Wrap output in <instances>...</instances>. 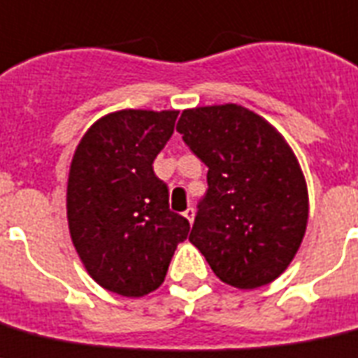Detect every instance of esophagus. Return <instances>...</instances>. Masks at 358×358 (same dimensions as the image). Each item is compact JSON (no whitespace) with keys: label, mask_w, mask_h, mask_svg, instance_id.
Segmentation results:
<instances>
[{"label":"esophagus","mask_w":358,"mask_h":358,"mask_svg":"<svg viewBox=\"0 0 358 358\" xmlns=\"http://www.w3.org/2000/svg\"><path fill=\"white\" fill-rule=\"evenodd\" d=\"M182 214H185V218H187L188 222L192 224V222H194V216H196V210H194L192 207H188L187 210H185V213H182Z\"/></svg>","instance_id":"34e87169"}]
</instances>
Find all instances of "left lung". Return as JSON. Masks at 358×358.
<instances>
[{
  "mask_svg": "<svg viewBox=\"0 0 358 358\" xmlns=\"http://www.w3.org/2000/svg\"><path fill=\"white\" fill-rule=\"evenodd\" d=\"M177 131L208 168L188 240L231 287L251 290L277 279L308 218L307 185L290 145L234 103L188 108Z\"/></svg>",
  "mask_w": 358,
  "mask_h": 358,
  "instance_id": "left-lung-1",
  "label": "left lung"
}]
</instances>
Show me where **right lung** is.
Wrapping results in <instances>:
<instances>
[{"label": "right lung", "instance_id": "1", "mask_svg": "<svg viewBox=\"0 0 358 358\" xmlns=\"http://www.w3.org/2000/svg\"><path fill=\"white\" fill-rule=\"evenodd\" d=\"M177 110H120L98 120L79 142L68 177V225L99 287L142 297L164 281L190 224L170 210L153 161L176 127Z\"/></svg>", "mask_w": 358, "mask_h": 358}]
</instances>
